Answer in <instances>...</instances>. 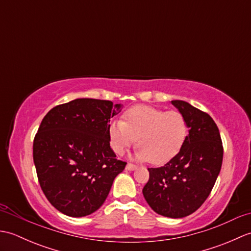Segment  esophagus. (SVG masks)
Masks as SVG:
<instances>
[{
  "label": "esophagus",
  "instance_id": "34e87169",
  "mask_svg": "<svg viewBox=\"0 0 251 251\" xmlns=\"http://www.w3.org/2000/svg\"><path fill=\"white\" fill-rule=\"evenodd\" d=\"M137 168V166L136 165H134V164H130V163H128L126 165V169L127 170H135Z\"/></svg>",
  "mask_w": 251,
  "mask_h": 251
}]
</instances>
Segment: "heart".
Listing matches in <instances>:
<instances>
[{
    "mask_svg": "<svg viewBox=\"0 0 251 251\" xmlns=\"http://www.w3.org/2000/svg\"><path fill=\"white\" fill-rule=\"evenodd\" d=\"M110 146L122 155L137 139L139 161L163 164L177 155L188 136V124L178 111H164L149 105L127 110L123 121H114L108 128Z\"/></svg>",
    "mask_w": 251,
    "mask_h": 251,
    "instance_id": "heart-1",
    "label": "heart"
}]
</instances>
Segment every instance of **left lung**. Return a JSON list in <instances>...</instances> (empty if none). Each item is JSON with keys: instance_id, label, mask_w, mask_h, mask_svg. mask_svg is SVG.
I'll return each mask as SVG.
<instances>
[{"instance_id": "left-lung-1", "label": "left lung", "mask_w": 251, "mask_h": 251, "mask_svg": "<svg viewBox=\"0 0 251 251\" xmlns=\"http://www.w3.org/2000/svg\"><path fill=\"white\" fill-rule=\"evenodd\" d=\"M172 103L184 116L189 135L167 164L148 169L150 178L142 193L156 214L177 219L193 214L209 196L221 169L223 147L209 114L182 100Z\"/></svg>"}]
</instances>
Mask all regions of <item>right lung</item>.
<instances>
[{"label":"right lung","mask_w":251,"mask_h":251,"mask_svg":"<svg viewBox=\"0 0 251 251\" xmlns=\"http://www.w3.org/2000/svg\"><path fill=\"white\" fill-rule=\"evenodd\" d=\"M122 104L78 98L52 108L33 141V161L46 199L69 217L93 214L102 206L126 163L110 147V119Z\"/></svg>","instance_id":"obj_1"}]
</instances>
